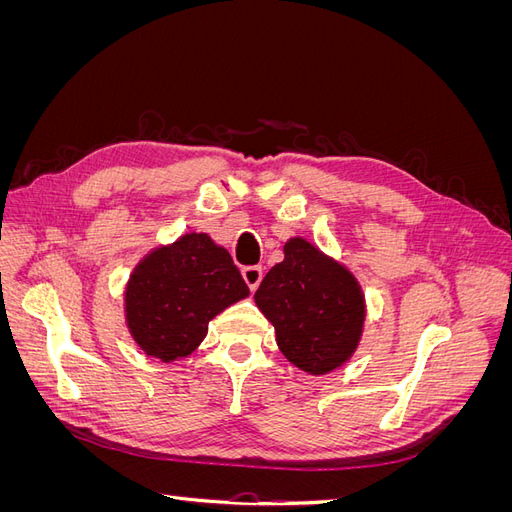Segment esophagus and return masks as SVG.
Returning <instances> with one entry per match:
<instances>
[{"mask_svg": "<svg viewBox=\"0 0 512 512\" xmlns=\"http://www.w3.org/2000/svg\"><path fill=\"white\" fill-rule=\"evenodd\" d=\"M241 273H243L245 284L250 286V290H256L260 286V282H262V267H245Z\"/></svg>", "mask_w": 512, "mask_h": 512, "instance_id": "34e87169", "label": "esophagus"}]
</instances>
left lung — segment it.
<instances>
[{
    "label": "left lung",
    "instance_id": "left-lung-1",
    "mask_svg": "<svg viewBox=\"0 0 512 512\" xmlns=\"http://www.w3.org/2000/svg\"><path fill=\"white\" fill-rule=\"evenodd\" d=\"M254 301L275 327L286 359L312 376L344 365L361 342L365 297L359 282L301 237L284 245V260L265 275Z\"/></svg>",
    "mask_w": 512,
    "mask_h": 512
}]
</instances>
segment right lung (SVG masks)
Listing matches in <instances>:
<instances>
[{
  "label": "right lung",
  "mask_w": 512,
  "mask_h": 512,
  "mask_svg": "<svg viewBox=\"0 0 512 512\" xmlns=\"http://www.w3.org/2000/svg\"><path fill=\"white\" fill-rule=\"evenodd\" d=\"M250 288L224 247L205 232H190L156 247L126 286V322L145 354L170 363L192 354L209 322Z\"/></svg>",
  "instance_id": "obj_1"
}]
</instances>
